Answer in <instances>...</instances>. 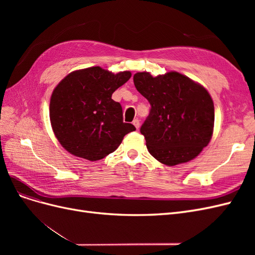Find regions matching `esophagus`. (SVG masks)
<instances>
[{
  "mask_svg": "<svg viewBox=\"0 0 255 255\" xmlns=\"http://www.w3.org/2000/svg\"><path fill=\"white\" fill-rule=\"evenodd\" d=\"M133 125L135 126V128H139V127H140V122H139V120H138V119H134V121H133Z\"/></svg>",
  "mask_w": 255,
  "mask_h": 255,
  "instance_id": "34e87169",
  "label": "esophagus"
}]
</instances>
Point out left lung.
I'll use <instances>...</instances> for the list:
<instances>
[{"label": "left lung", "instance_id": "8db88e82", "mask_svg": "<svg viewBox=\"0 0 255 255\" xmlns=\"http://www.w3.org/2000/svg\"><path fill=\"white\" fill-rule=\"evenodd\" d=\"M134 84L151 105L140 128L151 155L168 166L198 156L214 129V103L207 90L177 72L156 78L138 72Z\"/></svg>", "mask_w": 255, "mask_h": 255}]
</instances>
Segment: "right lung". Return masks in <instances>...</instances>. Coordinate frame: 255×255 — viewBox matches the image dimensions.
Here are the masks:
<instances>
[{
  "instance_id": "1",
  "label": "right lung",
  "mask_w": 255,
  "mask_h": 255,
  "mask_svg": "<svg viewBox=\"0 0 255 255\" xmlns=\"http://www.w3.org/2000/svg\"><path fill=\"white\" fill-rule=\"evenodd\" d=\"M130 76L129 71L114 74L91 67L68 74L57 85L50 101V120L68 152L88 160L102 159L136 129L123 122L122 107L112 99Z\"/></svg>"
}]
</instances>
